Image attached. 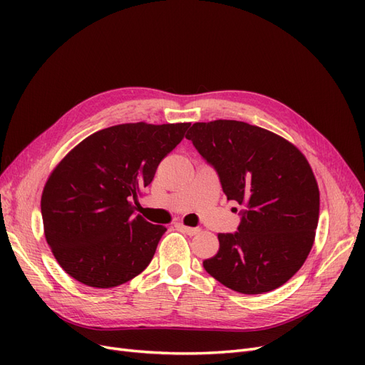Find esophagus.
Returning a JSON list of instances; mask_svg holds the SVG:
<instances>
[{"label": "esophagus", "instance_id": "34e87169", "mask_svg": "<svg viewBox=\"0 0 365 365\" xmlns=\"http://www.w3.org/2000/svg\"><path fill=\"white\" fill-rule=\"evenodd\" d=\"M176 227H178L181 231H184V233H187V235H189V236H195V235H197V233H200V231H201V228H197V227H187V225H184V224H178V225H176Z\"/></svg>", "mask_w": 365, "mask_h": 365}]
</instances>
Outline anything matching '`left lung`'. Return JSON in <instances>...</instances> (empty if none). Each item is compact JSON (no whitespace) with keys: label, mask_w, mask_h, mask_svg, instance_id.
Returning <instances> with one entry per match:
<instances>
[{"label":"left lung","mask_w":365,"mask_h":365,"mask_svg":"<svg viewBox=\"0 0 365 365\" xmlns=\"http://www.w3.org/2000/svg\"><path fill=\"white\" fill-rule=\"evenodd\" d=\"M216 170L228 201L244 207L236 233H219L205 271L240 294L284 284L314 245L319 192L314 172L292 143L236 120L195 123L185 135Z\"/></svg>","instance_id":"left-lung-1"}]
</instances>
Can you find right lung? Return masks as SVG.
Masks as SVG:
<instances>
[{
    "label": "right lung",
    "mask_w": 365,
    "mask_h": 365,
    "mask_svg": "<svg viewBox=\"0 0 365 365\" xmlns=\"http://www.w3.org/2000/svg\"><path fill=\"white\" fill-rule=\"evenodd\" d=\"M190 123H125L96 132L51 172L41 197L43 233L62 269L91 288H114L146 269L165 227L134 201Z\"/></svg>",
    "instance_id": "1"
}]
</instances>
